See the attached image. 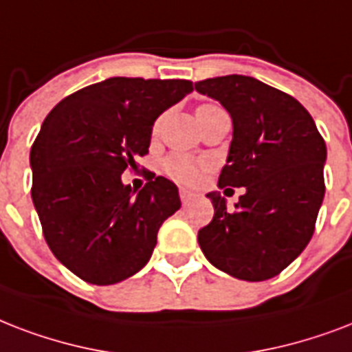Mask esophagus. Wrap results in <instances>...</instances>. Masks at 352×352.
Instances as JSON below:
<instances>
[{"mask_svg":"<svg viewBox=\"0 0 352 352\" xmlns=\"http://www.w3.org/2000/svg\"><path fill=\"white\" fill-rule=\"evenodd\" d=\"M195 192H190V190H187V189H179V200H182V204H189L190 200H192V198H195Z\"/></svg>","mask_w":352,"mask_h":352,"instance_id":"34e87169","label":"esophagus"}]
</instances>
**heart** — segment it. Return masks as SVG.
<instances>
[{
  "instance_id": "b5f03b06",
  "label": "heart",
  "mask_w": 352,
  "mask_h": 352,
  "mask_svg": "<svg viewBox=\"0 0 352 352\" xmlns=\"http://www.w3.org/2000/svg\"><path fill=\"white\" fill-rule=\"evenodd\" d=\"M207 106L213 104H201L198 106V110L207 108ZM157 128H160V121H156V124H154V133L157 132ZM206 167V162L189 156V154H182V152L170 154V156L163 160V170H165V174L176 179V182H182V184H195V182H198Z\"/></svg>"
}]
</instances>
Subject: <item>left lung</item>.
I'll return each instance as SVG.
<instances>
[{"mask_svg": "<svg viewBox=\"0 0 352 352\" xmlns=\"http://www.w3.org/2000/svg\"><path fill=\"white\" fill-rule=\"evenodd\" d=\"M196 91L230 111L233 141L219 187H246L233 211L209 192L213 220L198 231L207 261L242 280L275 277L312 239L325 179V141L292 95L244 75L206 78Z\"/></svg>", "mask_w": 352, "mask_h": 352, "instance_id": "obj_1", "label": "left lung"}]
</instances>
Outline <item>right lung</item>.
Wrapping results in <instances>:
<instances>
[{
	"instance_id": "add662e5",
	"label": "right lung",
	"mask_w": 352,
	"mask_h": 352,
	"mask_svg": "<svg viewBox=\"0 0 352 352\" xmlns=\"http://www.w3.org/2000/svg\"><path fill=\"white\" fill-rule=\"evenodd\" d=\"M192 91L184 78L113 77L62 99L31 148V196L53 255L91 285H116L151 258L157 230L182 206L152 174L138 195L121 174L148 154L160 113Z\"/></svg>"
}]
</instances>
